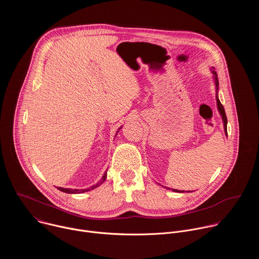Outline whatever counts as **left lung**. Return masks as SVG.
<instances>
[{
	"label": "left lung",
	"instance_id": "8db88e82",
	"mask_svg": "<svg viewBox=\"0 0 259 259\" xmlns=\"http://www.w3.org/2000/svg\"><path fill=\"white\" fill-rule=\"evenodd\" d=\"M213 75H214V82H215V86H216V101H217V107H218V110L219 113L221 115V117H223V120H224V126H225V131H226V134H228V129H227V126H228V119H227V115H226V112H225V107L224 105L221 104V102L219 101L218 99V96H217V92H218V78H217V73L215 70H212ZM174 192H178L177 190H173ZM181 193V192H180ZM183 193V192H182Z\"/></svg>",
	"mask_w": 259,
	"mask_h": 259
}]
</instances>
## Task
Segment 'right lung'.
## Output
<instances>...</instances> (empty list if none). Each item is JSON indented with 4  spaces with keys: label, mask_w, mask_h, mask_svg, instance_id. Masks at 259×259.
<instances>
[{
    "label": "right lung",
    "mask_w": 259,
    "mask_h": 259,
    "mask_svg": "<svg viewBox=\"0 0 259 259\" xmlns=\"http://www.w3.org/2000/svg\"><path fill=\"white\" fill-rule=\"evenodd\" d=\"M105 177H106V174H104V175H103V180H102V181H104ZM98 186H99V183H97L96 186L91 187V189H85V190H71V189H63V188H57V189H58L59 191L63 192V193H67V194H81V193H85V192L91 191V190H93V189L97 188Z\"/></svg>",
    "instance_id": "add662e5"
}]
</instances>
